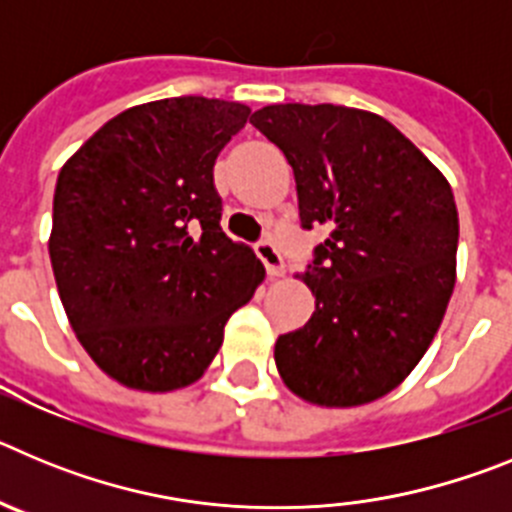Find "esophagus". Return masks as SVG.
I'll list each match as a JSON object with an SVG mask.
<instances>
[{
    "label": "esophagus",
    "mask_w": 512,
    "mask_h": 512,
    "mask_svg": "<svg viewBox=\"0 0 512 512\" xmlns=\"http://www.w3.org/2000/svg\"><path fill=\"white\" fill-rule=\"evenodd\" d=\"M256 256L264 261L266 271H269V277H282L284 274V259H282V251L277 248V243L264 238V241L256 243Z\"/></svg>",
    "instance_id": "1"
}]
</instances>
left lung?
Wrapping results in <instances>:
<instances>
[{"instance_id": "obj_1", "label": "left lung", "mask_w": 512, "mask_h": 512, "mask_svg": "<svg viewBox=\"0 0 512 512\" xmlns=\"http://www.w3.org/2000/svg\"><path fill=\"white\" fill-rule=\"evenodd\" d=\"M251 125L295 171L302 228L330 230L302 274L315 312L274 346L279 374L312 405L379 400L423 359L454 292V192L374 112L269 104Z\"/></svg>"}]
</instances>
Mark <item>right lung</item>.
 <instances>
[{
	"instance_id": "add662e5",
	"label": "right lung",
	"mask_w": 512,
	"mask_h": 512,
	"mask_svg": "<svg viewBox=\"0 0 512 512\" xmlns=\"http://www.w3.org/2000/svg\"><path fill=\"white\" fill-rule=\"evenodd\" d=\"M241 102L174 97L120 112L63 164L53 277L94 364L130 390L197 382L264 264L220 228L212 166L246 125Z\"/></svg>"
}]
</instances>
